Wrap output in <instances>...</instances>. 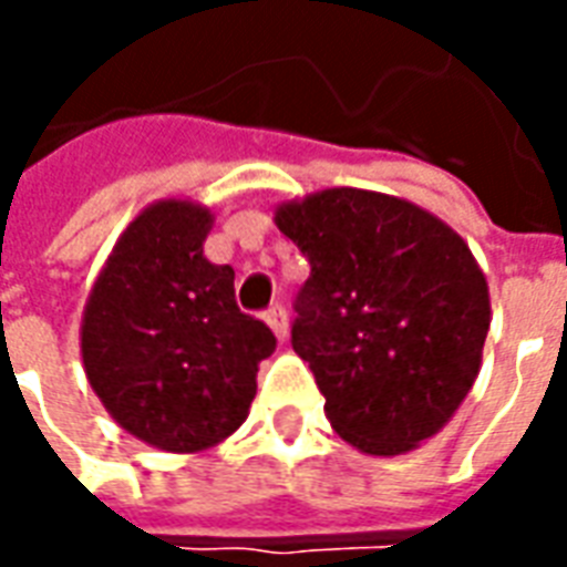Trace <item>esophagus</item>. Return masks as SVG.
Returning <instances> with one entry per match:
<instances>
[{
	"label": "esophagus",
	"mask_w": 567,
	"mask_h": 567,
	"mask_svg": "<svg viewBox=\"0 0 567 567\" xmlns=\"http://www.w3.org/2000/svg\"><path fill=\"white\" fill-rule=\"evenodd\" d=\"M267 324L272 328V333L279 337V340H288V312H285L282 303H272L267 309Z\"/></svg>",
	"instance_id": "obj_1"
}]
</instances>
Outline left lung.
<instances>
[{
	"label": "left lung",
	"instance_id": "obj_1",
	"mask_svg": "<svg viewBox=\"0 0 567 567\" xmlns=\"http://www.w3.org/2000/svg\"><path fill=\"white\" fill-rule=\"evenodd\" d=\"M309 260L291 346L331 427L368 455H404L474 389L492 307L486 272L437 215L394 194L324 187L276 206Z\"/></svg>",
	"mask_w": 567,
	"mask_h": 567
}]
</instances>
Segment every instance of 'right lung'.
<instances>
[{"label":"right lung","instance_id":"add662e5","mask_svg":"<svg viewBox=\"0 0 567 567\" xmlns=\"http://www.w3.org/2000/svg\"><path fill=\"white\" fill-rule=\"evenodd\" d=\"M215 215L163 197L127 224L81 316V361L105 413L163 452L218 446L248 419L276 337L239 312L234 267L203 255Z\"/></svg>","mask_w":567,"mask_h":567}]
</instances>
